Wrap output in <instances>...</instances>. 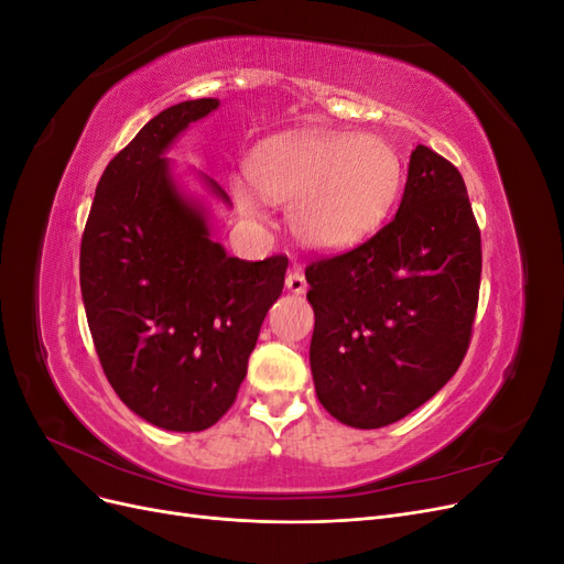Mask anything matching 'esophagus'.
<instances>
[{
    "mask_svg": "<svg viewBox=\"0 0 564 564\" xmlns=\"http://www.w3.org/2000/svg\"><path fill=\"white\" fill-rule=\"evenodd\" d=\"M286 289L292 294H305V289H308V282H305L303 272H299V270L289 272V275H286Z\"/></svg>",
    "mask_w": 564,
    "mask_h": 564,
    "instance_id": "esophagus-1",
    "label": "esophagus"
}]
</instances>
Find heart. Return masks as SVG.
I'll return each mask as SVG.
<instances>
[{
    "instance_id": "1",
    "label": "heart",
    "mask_w": 564,
    "mask_h": 564,
    "mask_svg": "<svg viewBox=\"0 0 564 564\" xmlns=\"http://www.w3.org/2000/svg\"><path fill=\"white\" fill-rule=\"evenodd\" d=\"M249 178L268 202L289 204L299 240L315 249L360 242L395 204L402 162L379 135L311 131L265 143L249 162ZM235 199L249 216L261 202L245 185Z\"/></svg>"
}]
</instances>
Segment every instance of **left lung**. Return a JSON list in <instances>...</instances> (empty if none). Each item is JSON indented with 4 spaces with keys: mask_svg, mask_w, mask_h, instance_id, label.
Segmentation results:
<instances>
[{
    "mask_svg": "<svg viewBox=\"0 0 564 564\" xmlns=\"http://www.w3.org/2000/svg\"><path fill=\"white\" fill-rule=\"evenodd\" d=\"M480 272V228L464 178L416 145L395 218L367 242L305 268L322 406L369 431L429 402L466 357Z\"/></svg>",
    "mask_w": 564,
    "mask_h": 564,
    "instance_id": "1",
    "label": "left lung"
}]
</instances>
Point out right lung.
<instances>
[{"instance_id":"add662e5","label":"right lung","mask_w":564,"mask_h":564,"mask_svg":"<svg viewBox=\"0 0 564 564\" xmlns=\"http://www.w3.org/2000/svg\"><path fill=\"white\" fill-rule=\"evenodd\" d=\"M216 108L218 98L183 100L117 152L79 251L84 311L110 386L133 414L176 433L209 429L232 406L289 265L286 256H228L202 204L178 191L164 152Z\"/></svg>"}]
</instances>
